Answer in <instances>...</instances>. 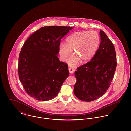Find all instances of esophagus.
<instances>
[{"label":"esophagus","instance_id":"34e87169","mask_svg":"<svg viewBox=\"0 0 131 131\" xmlns=\"http://www.w3.org/2000/svg\"><path fill=\"white\" fill-rule=\"evenodd\" d=\"M69 72H70L71 74H73V73L75 72V69L71 68H69Z\"/></svg>","mask_w":131,"mask_h":131}]
</instances>
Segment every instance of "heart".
<instances>
[{
	"label": "heart",
	"mask_w": 131,
	"mask_h": 131,
	"mask_svg": "<svg viewBox=\"0 0 131 131\" xmlns=\"http://www.w3.org/2000/svg\"><path fill=\"white\" fill-rule=\"evenodd\" d=\"M99 43V35L96 31L75 32L66 39V44L62 43L59 45L60 58L63 61H66L73 50L75 54L69 59V65L74 67L78 65L81 60L86 62L95 55Z\"/></svg>",
	"instance_id": "obj_1"
}]
</instances>
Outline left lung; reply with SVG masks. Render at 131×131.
Segmentation results:
<instances>
[{
    "instance_id": "8db88e82",
    "label": "left lung",
    "mask_w": 131,
    "mask_h": 131,
    "mask_svg": "<svg viewBox=\"0 0 131 131\" xmlns=\"http://www.w3.org/2000/svg\"><path fill=\"white\" fill-rule=\"evenodd\" d=\"M101 43L92 59L77 68L74 92L79 99L90 102L106 93L112 81L117 66L113 44L100 30Z\"/></svg>"
}]
</instances>
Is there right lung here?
Returning a JSON list of instances; mask_svg holds the SVG:
<instances>
[{
	"label": "right lung",
	"instance_id": "add662e5",
	"mask_svg": "<svg viewBox=\"0 0 131 131\" xmlns=\"http://www.w3.org/2000/svg\"><path fill=\"white\" fill-rule=\"evenodd\" d=\"M73 27L44 26L25 41L19 57V78L25 91L39 101L56 97L69 75L57 57L61 39Z\"/></svg>",
	"mask_w": 131,
	"mask_h": 131
}]
</instances>
